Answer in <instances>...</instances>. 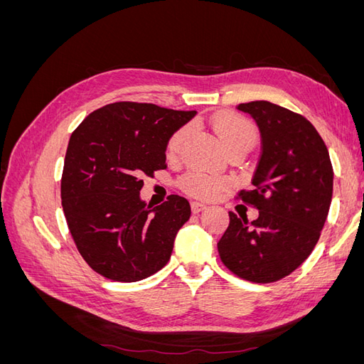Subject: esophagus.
<instances>
[{
    "mask_svg": "<svg viewBox=\"0 0 364 364\" xmlns=\"http://www.w3.org/2000/svg\"><path fill=\"white\" fill-rule=\"evenodd\" d=\"M206 206L203 205V203H200V202H191V211L194 213V214H199L200 211H203Z\"/></svg>",
    "mask_w": 364,
    "mask_h": 364,
    "instance_id": "1",
    "label": "esophagus"
}]
</instances>
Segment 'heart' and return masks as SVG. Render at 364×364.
I'll return each mask as SVG.
<instances>
[{"mask_svg": "<svg viewBox=\"0 0 364 364\" xmlns=\"http://www.w3.org/2000/svg\"><path fill=\"white\" fill-rule=\"evenodd\" d=\"M213 129L226 150L235 146H252L257 138V130L249 119L230 112L217 114L213 119ZM185 135L186 129H179L170 138L167 144L168 158L178 155ZM179 186L182 191L197 199H213L225 188L226 182L202 171H188L179 179Z\"/></svg>", "mask_w": 364, "mask_h": 364, "instance_id": "heart-1", "label": "heart"}]
</instances>
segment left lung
Masks as SVG:
<instances>
[{
    "label": "left lung",
    "instance_id": "8db88e82",
    "mask_svg": "<svg viewBox=\"0 0 364 364\" xmlns=\"http://www.w3.org/2000/svg\"><path fill=\"white\" fill-rule=\"evenodd\" d=\"M261 134L253 188L238 197L259 211L249 223L229 213L217 243L237 277L266 284L287 277L317 245L333 199V165L322 136L305 117L270 102L238 105Z\"/></svg>",
    "mask_w": 364,
    "mask_h": 364
}]
</instances>
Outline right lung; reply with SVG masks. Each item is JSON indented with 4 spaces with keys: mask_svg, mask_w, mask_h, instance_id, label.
I'll return each mask as SVG.
<instances>
[{
    "mask_svg": "<svg viewBox=\"0 0 364 364\" xmlns=\"http://www.w3.org/2000/svg\"><path fill=\"white\" fill-rule=\"evenodd\" d=\"M196 114L118 102L97 109L73 132L62 206L80 255L102 277L136 282L168 262L191 208L178 194L151 208L139 197L141 178L167 168L170 138Z\"/></svg>",
    "mask_w": 364,
    "mask_h": 364,
    "instance_id": "add662e5",
    "label": "right lung"
}]
</instances>
